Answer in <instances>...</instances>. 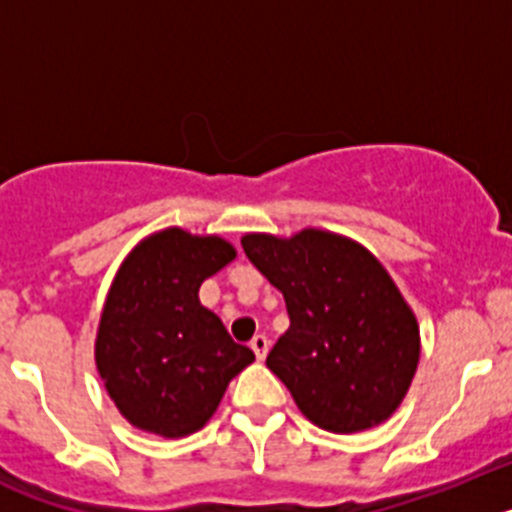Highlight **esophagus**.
Returning <instances> with one entry per match:
<instances>
[{
	"mask_svg": "<svg viewBox=\"0 0 512 512\" xmlns=\"http://www.w3.org/2000/svg\"><path fill=\"white\" fill-rule=\"evenodd\" d=\"M251 348H253V354H256V359H266V354H269V338L253 336Z\"/></svg>",
	"mask_w": 512,
	"mask_h": 512,
	"instance_id": "34e87169",
	"label": "esophagus"
}]
</instances>
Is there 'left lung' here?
<instances>
[{
  "instance_id": "left-lung-1",
  "label": "left lung",
  "mask_w": 512,
  "mask_h": 512,
  "mask_svg": "<svg viewBox=\"0 0 512 512\" xmlns=\"http://www.w3.org/2000/svg\"><path fill=\"white\" fill-rule=\"evenodd\" d=\"M248 261L284 295L289 330L266 366L307 420L330 433L384 423L415 377L418 320L372 253L305 228L292 238L243 235Z\"/></svg>"
}]
</instances>
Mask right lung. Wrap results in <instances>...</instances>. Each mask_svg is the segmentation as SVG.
Listing matches in <instances>:
<instances>
[{
    "instance_id": "right-lung-1",
    "label": "right lung",
    "mask_w": 512,
    "mask_h": 512,
    "mask_svg": "<svg viewBox=\"0 0 512 512\" xmlns=\"http://www.w3.org/2000/svg\"><path fill=\"white\" fill-rule=\"evenodd\" d=\"M235 259L217 235L166 228L122 261L99 320L104 390L140 431L182 438L212 418L230 379L256 356L202 307L200 287Z\"/></svg>"
}]
</instances>
